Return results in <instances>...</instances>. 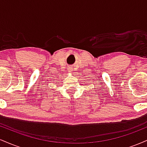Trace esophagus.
Returning a JSON list of instances; mask_svg holds the SVG:
<instances>
[{"label": "esophagus", "mask_w": 147, "mask_h": 147, "mask_svg": "<svg viewBox=\"0 0 147 147\" xmlns=\"http://www.w3.org/2000/svg\"><path fill=\"white\" fill-rule=\"evenodd\" d=\"M69 70H71V69H69Z\"/></svg>", "instance_id": "obj_1"}]
</instances>
